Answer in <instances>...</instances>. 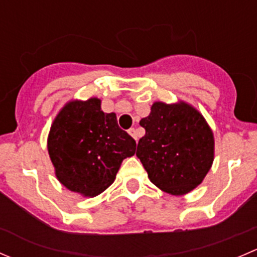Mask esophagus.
Masks as SVG:
<instances>
[{"label":"esophagus","instance_id":"esophagus-1","mask_svg":"<svg viewBox=\"0 0 257 257\" xmlns=\"http://www.w3.org/2000/svg\"><path fill=\"white\" fill-rule=\"evenodd\" d=\"M128 133L131 134V136L133 137V138L136 139V141H138V133H137L136 129H134V128H131V129H129V131H128Z\"/></svg>","mask_w":257,"mask_h":257}]
</instances>
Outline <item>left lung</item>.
<instances>
[{"mask_svg":"<svg viewBox=\"0 0 257 257\" xmlns=\"http://www.w3.org/2000/svg\"><path fill=\"white\" fill-rule=\"evenodd\" d=\"M145 136L137 157L160 190L180 196L203 183L214 162V133L195 107L184 100L154 102L139 121Z\"/></svg>","mask_w":257,"mask_h":257,"instance_id":"1","label":"left lung"}]
</instances>
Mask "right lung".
Masks as SVG:
<instances>
[{
    "label": "right lung",
    "instance_id": "add662e5",
    "mask_svg": "<svg viewBox=\"0 0 257 257\" xmlns=\"http://www.w3.org/2000/svg\"><path fill=\"white\" fill-rule=\"evenodd\" d=\"M102 100L72 99L62 107L49 129L47 149L59 183L84 198L109 188L136 141L118 126L115 113H104Z\"/></svg>",
    "mask_w": 257,
    "mask_h": 257
}]
</instances>
